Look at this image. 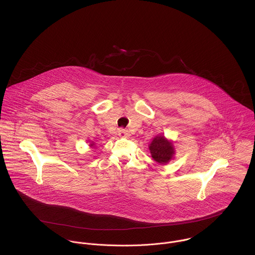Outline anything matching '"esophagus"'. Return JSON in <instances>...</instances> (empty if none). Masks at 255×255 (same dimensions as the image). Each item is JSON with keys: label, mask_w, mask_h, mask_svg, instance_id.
<instances>
[{"label": "esophagus", "mask_w": 255, "mask_h": 255, "mask_svg": "<svg viewBox=\"0 0 255 255\" xmlns=\"http://www.w3.org/2000/svg\"><path fill=\"white\" fill-rule=\"evenodd\" d=\"M118 135L121 136V137H128L129 136V132H128V130H127L125 128H120L118 130Z\"/></svg>", "instance_id": "1"}]
</instances>
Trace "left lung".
Listing matches in <instances>:
<instances>
[{"label":"left lung","instance_id":"8db88e82","mask_svg":"<svg viewBox=\"0 0 255 255\" xmlns=\"http://www.w3.org/2000/svg\"><path fill=\"white\" fill-rule=\"evenodd\" d=\"M149 150L152 158L162 165L170 162L175 155V148L172 141L168 140L164 135L155 136L149 144Z\"/></svg>","mask_w":255,"mask_h":255}]
</instances>
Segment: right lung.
<instances>
[{
	"mask_svg": "<svg viewBox=\"0 0 255 255\" xmlns=\"http://www.w3.org/2000/svg\"><path fill=\"white\" fill-rule=\"evenodd\" d=\"M94 145V142H92V144H90V146H93Z\"/></svg>",
	"mask_w": 255,
	"mask_h": 255,
	"instance_id": "1",
	"label": "right lung"
}]
</instances>
